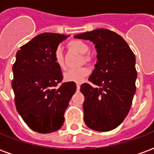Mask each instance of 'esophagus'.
Instances as JSON below:
<instances>
[{"label":"esophagus","mask_w":154,"mask_h":154,"mask_svg":"<svg viewBox=\"0 0 154 154\" xmlns=\"http://www.w3.org/2000/svg\"><path fill=\"white\" fill-rule=\"evenodd\" d=\"M80 89V83H77V90L79 91Z\"/></svg>","instance_id":"obj_1"}]
</instances>
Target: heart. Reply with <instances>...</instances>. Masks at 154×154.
Masks as SVG:
<instances>
[{"label": "heart", "instance_id": "heart-1", "mask_svg": "<svg viewBox=\"0 0 154 154\" xmlns=\"http://www.w3.org/2000/svg\"><path fill=\"white\" fill-rule=\"evenodd\" d=\"M67 48L71 50L76 51L77 53L82 54V58H81V63L91 64L93 63V57L88 54L87 52L89 51V46L86 44L85 42L78 39L70 41L67 44ZM54 62L57 67L60 68L61 70H65L66 69V64L64 62L63 54L62 53L60 48H57L54 52ZM91 71L86 66L78 67V68H74L70 69L64 74V80L66 82H76V83H80L86 77H87L90 74Z\"/></svg>", "mask_w": 154, "mask_h": 154}]
</instances>
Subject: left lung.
<instances>
[{
  "label": "left lung",
  "instance_id": "8db88e82",
  "mask_svg": "<svg viewBox=\"0 0 154 154\" xmlns=\"http://www.w3.org/2000/svg\"><path fill=\"white\" fill-rule=\"evenodd\" d=\"M93 42L97 62L88 80L81 85L84 121L90 129L106 132L125 119L135 93V56L124 38L106 29L74 36ZM94 84V85L92 84Z\"/></svg>",
  "mask_w": 154,
  "mask_h": 154
}]
</instances>
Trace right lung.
<instances>
[{
  "label": "right lung",
  "instance_id": "right-lung-1",
  "mask_svg": "<svg viewBox=\"0 0 154 154\" xmlns=\"http://www.w3.org/2000/svg\"><path fill=\"white\" fill-rule=\"evenodd\" d=\"M67 37L55 33L35 36L20 48L12 67L16 110L30 129L41 134L62 127L77 89L75 82H62V71L54 62V52Z\"/></svg>",
  "mask_w": 154,
  "mask_h": 154
}]
</instances>
